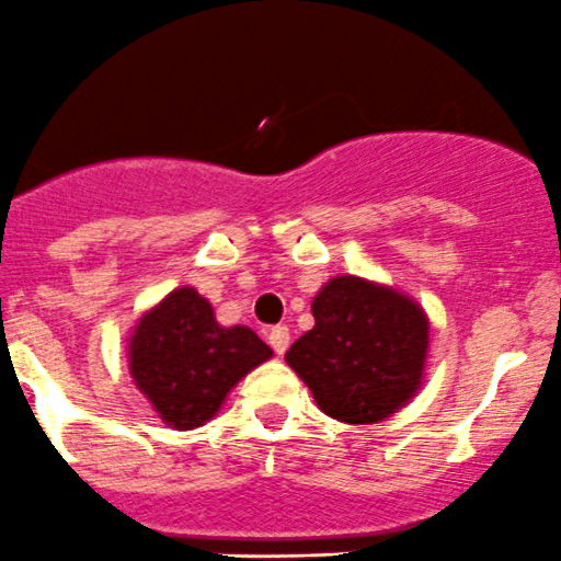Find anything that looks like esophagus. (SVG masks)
Returning <instances> with one entry per match:
<instances>
[{"label": "esophagus", "instance_id": "obj_1", "mask_svg": "<svg viewBox=\"0 0 561 561\" xmlns=\"http://www.w3.org/2000/svg\"><path fill=\"white\" fill-rule=\"evenodd\" d=\"M267 341H270V346H273L275 354L286 352V348H288V327H283V324L273 327V330L267 332Z\"/></svg>", "mask_w": 561, "mask_h": 561}]
</instances>
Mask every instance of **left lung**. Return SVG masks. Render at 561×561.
I'll return each mask as SVG.
<instances>
[{"instance_id":"8db88e82","label":"left lung","mask_w":561,"mask_h":561,"mask_svg":"<svg viewBox=\"0 0 561 561\" xmlns=\"http://www.w3.org/2000/svg\"><path fill=\"white\" fill-rule=\"evenodd\" d=\"M313 330L291 343L286 363L321 412L368 425L414 398L428 352V319L414 299L341 275L313 297Z\"/></svg>"}]
</instances>
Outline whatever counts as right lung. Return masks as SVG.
Segmentation results:
<instances>
[{
	"mask_svg": "<svg viewBox=\"0 0 561 561\" xmlns=\"http://www.w3.org/2000/svg\"><path fill=\"white\" fill-rule=\"evenodd\" d=\"M273 348L248 327H220L213 305L185 286L141 316L130 337V376L174 428H198L226 392Z\"/></svg>",
	"mask_w": 561,
	"mask_h": 561,
	"instance_id": "add662e5",
	"label": "right lung"
}]
</instances>
